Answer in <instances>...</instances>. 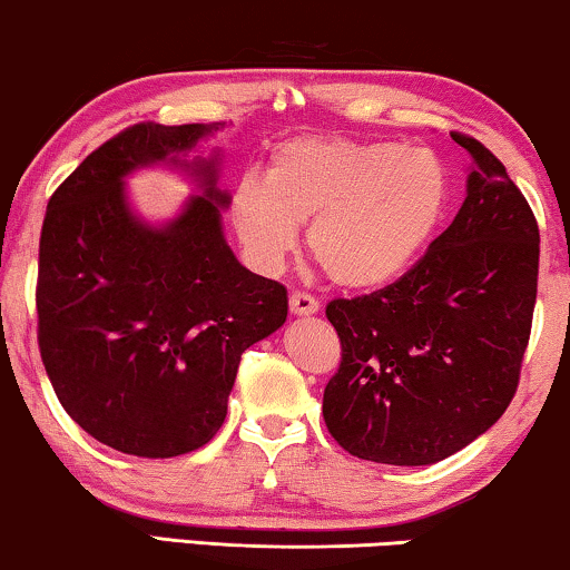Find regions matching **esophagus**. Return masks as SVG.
I'll use <instances>...</instances> for the list:
<instances>
[{"instance_id": "esophagus-1", "label": "esophagus", "mask_w": 570, "mask_h": 570, "mask_svg": "<svg viewBox=\"0 0 570 570\" xmlns=\"http://www.w3.org/2000/svg\"><path fill=\"white\" fill-rule=\"evenodd\" d=\"M316 311H318V301L311 293L295 291L291 295V314L293 316H311V314H316Z\"/></svg>"}]
</instances>
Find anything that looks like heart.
I'll list each match as a JSON object with an SVG mask.
<instances>
[{
	"label": "heart",
	"mask_w": 570,
	"mask_h": 570,
	"mask_svg": "<svg viewBox=\"0 0 570 570\" xmlns=\"http://www.w3.org/2000/svg\"><path fill=\"white\" fill-rule=\"evenodd\" d=\"M449 176L431 150L301 135L272 147L264 176L246 174L228 220L254 269L277 272L308 223V252L342 287L400 277L439 225Z\"/></svg>",
	"instance_id": "obj_1"
}]
</instances>
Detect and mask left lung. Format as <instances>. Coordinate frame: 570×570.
Wrapping results in <instances>:
<instances>
[{
    "label": "left lung",
    "instance_id": "8db88e82",
    "mask_svg": "<svg viewBox=\"0 0 570 570\" xmlns=\"http://www.w3.org/2000/svg\"><path fill=\"white\" fill-rule=\"evenodd\" d=\"M451 137L470 155L454 223L396 283L326 306L342 361L324 389V423L376 464H433L485 433L517 394L532 332V207L485 145Z\"/></svg>",
    "mask_w": 570,
    "mask_h": 570
}]
</instances>
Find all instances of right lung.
Here are the masks:
<instances>
[{
  "mask_svg": "<svg viewBox=\"0 0 570 570\" xmlns=\"http://www.w3.org/2000/svg\"><path fill=\"white\" fill-rule=\"evenodd\" d=\"M213 124L142 121L90 153L46 207L38 347L67 415L121 454L168 459L220 431L240 355L285 324L287 291L223 236L217 155L184 158ZM181 167L206 189L155 229L130 213L131 169Z\"/></svg>",
  "mask_w": 570,
  "mask_h": 570,
  "instance_id": "obj_1",
  "label": "right lung"
}]
</instances>
